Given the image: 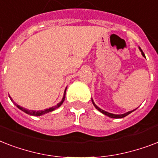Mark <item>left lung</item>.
<instances>
[{
  "mask_svg": "<svg viewBox=\"0 0 158 158\" xmlns=\"http://www.w3.org/2000/svg\"><path fill=\"white\" fill-rule=\"evenodd\" d=\"M139 49H140V51H141V52H142L143 56H145L144 53L143 52L142 49H141V48H139ZM92 102H93V104H94V106H95V107H96L97 109H98V110H99V111H101V112L102 113V114H104V115H107V116H109V117H110V118H123V117H125V116H126V115H129V114H130V113H131L133 111V110H131V111H128L127 113H125V114H122V115H115V114H111V113L106 112V111H105V110H102L101 108H99L98 106L95 105V103H94L93 100H92Z\"/></svg>",
  "mask_w": 158,
  "mask_h": 158,
  "instance_id": "left-lung-1",
  "label": "left lung"
}]
</instances>
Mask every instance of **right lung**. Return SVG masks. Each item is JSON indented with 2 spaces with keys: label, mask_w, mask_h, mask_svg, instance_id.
Segmentation results:
<instances>
[{
  "label": "right lung",
  "mask_w": 158,
  "mask_h": 158,
  "mask_svg": "<svg viewBox=\"0 0 158 158\" xmlns=\"http://www.w3.org/2000/svg\"><path fill=\"white\" fill-rule=\"evenodd\" d=\"M64 98H65V91H64V97H63V98H62L61 102H60V103H58L56 106H52V107L49 108V109H46V110H38V111H36V110H27V109H25V108L22 107V106L17 105V104H16V106H17V107H18L19 109H20V110H22L23 111H24L25 113H27V114H29V115H35V116H39V115H43V114H46V113H48V112H50V111H52V110H54L55 109H56L57 107H59L63 103V102L64 101ZM11 101H12V99H11Z\"/></svg>",
  "instance_id": "add662e5"
}]
</instances>
